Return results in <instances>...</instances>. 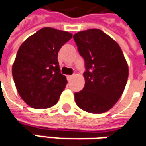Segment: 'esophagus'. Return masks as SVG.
I'll list each match as a JSON object with an SVG mask.
<instances>
[{"mask_svg": "<svg viewBox=\"0 0 146 146\" xmlns=\"http://www.w3.org/2000/svg\"><path fill=\"white\" fill-rule=\"evenodd\" d=\"M72 78H73V75H68V76H67V80H68V81H70V80L72 79Z\"/></svg>", "mask_w": 146, "mask_h": 146, "instance_id": "obj_1", "label": "esophagus"}]
</instances>
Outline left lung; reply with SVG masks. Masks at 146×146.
<instances>
[{
	"mask_svg": "<svg viewBox=\"0 0 146 146\" xmlns=\"http://www.w3.org/2000/svg\"><path fill=\"white\" fill-rule=\"evenodd\" d=\"M85 60L84 88L74 94L79 108L90 113L108 111L120 98L128 77V67L119 44L98 29L73 35Z\"/></svg>",
	"mask_w": 146,
	"mask_h": 146,
	"instance_id": "8db88e82",
	"label": "left lung"
}]
</instances>
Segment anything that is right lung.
<instances>
[{"mask_svg": "<svg viewBox=\"0 0 146 146\" xmlns=\"http://www.w3.org/2000/svg\"><path fill=\"white\" fill-rule=\"evenodd\" d=\"M72 37L67 31L44 27L20 46L12 74L19 95L30 107L45 109L58 102L67 84L60 73L58 52Z\"/></svg>", "mask_w": 146, "mask_h": 146, "instance_id": "obj_1", "label": "right lung"}]
</instances>
